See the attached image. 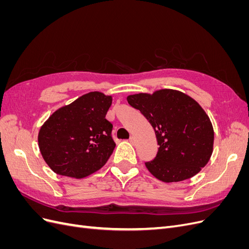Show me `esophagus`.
<instances>
[{
    "instance_id": "34e87169",
    "label": "esophagus",
    "mask_w": 249,
    "mask_h": 249,
    "mask_svg": "<svg viewBox=\"0 0 249 249\" xmlns=\"http://www.w3.org/2000/svg\"><path fill=\"white\" fill-rule=\"evenodd\" d=\"M130 142L132 143V144H135V143H136V138H135L134 136H132V137L130 138Z\"/></svg>"
}]
</instances>
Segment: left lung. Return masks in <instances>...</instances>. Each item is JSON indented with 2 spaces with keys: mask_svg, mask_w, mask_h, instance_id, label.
<instances>
[{
  "mask_svg": "<svg viewBox=\"0 0 249 249\" xmlns=\"http://www.w3.org/2000/svg\"><path fill=\"white\" fill-rule=\"evenodd\" d=\"M152 124L159 149L145 166L165 183L190 178L205 167L213 153L214 130L200 105L175 89L126 97Z\"/></svg>",
  "mask_w": 249,
  "mask_h": 249,
  "instance_id": "8db88e82",
  "label": "left lung"
}]
</instances>
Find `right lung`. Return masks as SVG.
Segmentation results:
<instances>
[{"instance_id":"1","label":"right lung","mask_w":249,"mask_h":249,"mask_svg":"<svg viewBox=\"0 0 249 249\" xmlns=\"http://www.w3.org/2000/svg\"><path fill=\"white\" fill-rule=\"evenodd\" d=\"M112 96L92 91L56 110L38 133L43 160L58 175L82 178L101 169L115 142L106 114Z\"/></svg>"}]
</instances>
